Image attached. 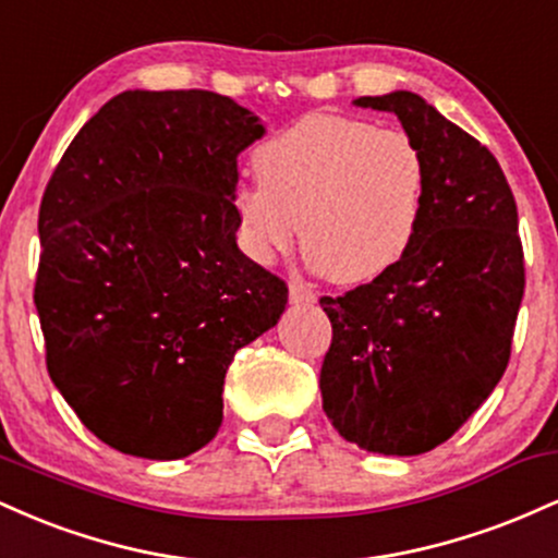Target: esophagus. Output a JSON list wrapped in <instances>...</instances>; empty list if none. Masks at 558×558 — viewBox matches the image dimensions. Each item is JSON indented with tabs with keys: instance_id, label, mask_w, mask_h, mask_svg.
I'll list each match as a JSON object with an SVG mask.
<instances>
[{
	"instance_id": "obj_1",
	"label": "esophagus",
	"mask_w": 558,
	"mask_h": 558,
	"mask_svg": "<svg viewBox=\"0 0 558 558\" xmlns=\"http://www.w3.org/2000/svg\"><path fill=\"white\" fill-rule=\"evenodd\" d=\"M288 299H291V304H315L317 293L312 291L310 286L291 283V286H288Z\"/></svg>"
}]
</instances>
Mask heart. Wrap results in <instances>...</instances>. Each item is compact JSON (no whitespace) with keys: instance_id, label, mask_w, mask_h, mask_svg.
<instances>
[{"instance_id":"1","label":"heart","mask_w":558,"mask_h":558,"mask_svg":"<svg viewBox=\"0 0 558 558\" xmlns=\"http://www.w3.org/2000/svg\"><path fill=\"white\" fill-rule=\"evenodd\" d=\"M252 165L259 185L235 191L233 207L257 262L293 252L301 235L317 272L362 286L407 257L427 185L425 157L407 133L310 114L259 144Z\"/></svg>"}]
</instances>
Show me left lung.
<instances>
[{
    "label": "left lung",
    "instance_id": "1",
    "mask_svg": "<svg viewBox=\"0 0 558 558\" xmlns=\"http://www.w3.org/2000/svg\"><path fill=\"white\" fill-rule=\"evenodd\" d=\"M354 105L399 118L427 185L407 257L373 283L319 299L332 325L323 409L349 444L417 457L477 412L509 364L524 293L517 204L496 157L420 94Z\"/></svg>",
    "mask_w": 558,
    "mask_h": 558
}]
</instances>
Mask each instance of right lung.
I'll list each match as a JSON object with an SVG mask.
<instances>
[{
	"label": "right lung",
	"instance_id": "add662e5",
	"mask_svg": "<svg viewBox=\"0 0 558 558\" xmlns=\"http://www.w3.org/2000/svg\"><path fill=\"white\" fill-rule=\"evenodd\" d=\"M265 136L215 92H123L70 141L38 209L47 369L114 451L183 459L220 430L241 345L288 288L235 243L239 155Z\"/></svg>",
	"mask_w": 558,
	"mask_h": 558
}]
</instances>
